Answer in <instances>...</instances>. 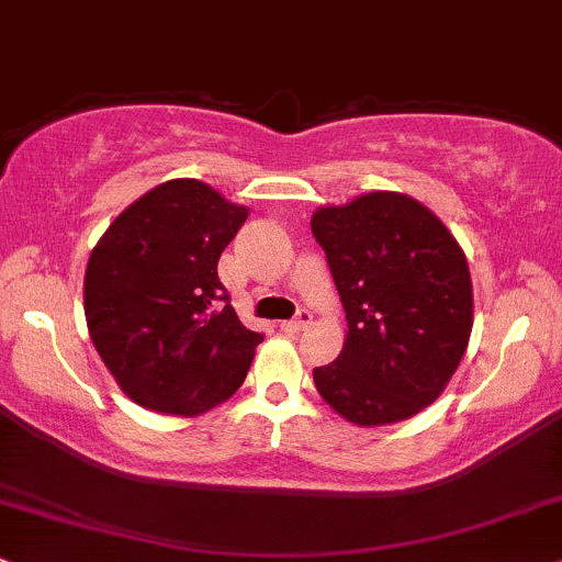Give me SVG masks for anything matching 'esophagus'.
<instances>
[{
	"mask_svg": "<svg viewBox=\"0 0 562 562\" xmlns=\"http://www.w3.org/2000/svg\"><path fill=\"white\" fill-rule=\"evenodd\" d=\"M310 321H313V313L302 307V310H296V315L292 317V321L281 323V330H286V334H300V330L307 328Z\"/></svg>",
	"mask_w": 562,
	"mask_h": 562,
	"instance_id": "1",
	"label": "esophagus"
}]
</instances>
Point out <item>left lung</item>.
<instances>
[{"label":"left lung","mask_w":562,"mask_h":562,"mask_svg":"<svg viewBox=\"0 0 562 562\" xmlns=\"http://www.w3.org/2000/svg\"><path fill=\"white\" fill-rule=\"evenodd\" d=\"M313 237L349 323L336 362L313 370L317 393L362 427L414 417L453 378L472 334L463 249L432 211L398 192L321 207Z\"/></svg>","instance_id":"1"}]
</instances>
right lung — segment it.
<instances>
[{
	"label": "right lung",
	"instance_id": "obj_1",
	"mask_svg": "<svg viewBox=\"0 0 562 562\" xmlns=\"http://www.w3.org/2000/svg\"><path fill=\"white\" fill-rule=\"evenodd\" d=\"M247 221L198 179H171L120 213L90 252L86 321L135 404L195 417L245 383L262 334L245 328L218 258Z\"/></svg>",
	"mask_w": 562,
	"mask_h": 562
}]
</instances>
